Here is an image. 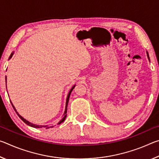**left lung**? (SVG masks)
Listing matches in <instances>:
<instances>
[{
	"instance_id": "8db88e82",
	"label": "left lung",
	"mask_w": 159,
	"mask_h": 159,
	"mask_svg": "<svg viewBox=\"0 0 159 159\" xmlns=\"http://www.w3.org/2000/svg\"><path fill=\"white\" fill-rule=\"evenodd\" d=\"M147 57H148V59H149V54H148V52H147Z\"/></svg>"
}]
</instances>
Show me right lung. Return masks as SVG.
Instances as JSON below:
<instances>
[{
  "mask_svg": "<svg viewBox=\"0 0 159 159\" xmlns=\"http://www.w3.org/2000/svg\"><path fill=\"white\" fill-rule=\"evenodd\" d=\"M12 55H13V52L11 54V55L10 56V57H9V60L10 58L12 57ZM7 78L5 77V81H6V79ZM74 87H75V85L73 86V87H72V88L71 89V90L69 91V94H68V95H67V98H66V108H65V111H64V117L62 118V119H61L60 122L58 123V124H60V123H62L64 120H65V118H66V112H67V106H68V102H69V98H70V95H71V92H72V90H73V89L74 88ZM11 104H12V107H13V109H15V111H16V113H17V114L18 115V116L20 117L21 120H23L24 122H25L26 125H29V126H31V127H33V128H45L46 129H48V128H52L53 126H48V125H36V124H34V123H30V122H29L28 120H26V119H25V118H24L22 116H20V114H18V112H17V110H16V109L15 108V107L13 106V104H12V102H11Z\"/></svg>",
  "mask_w": 159,
  "mask_h": 159,
  "instance_id": "add662e5",
  "label": "right lung"
}]
</instances>
